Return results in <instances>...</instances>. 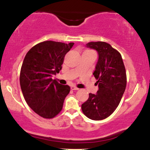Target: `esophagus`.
Wrapping results in <instances>:
<instances>
[{
    "mask_svg": "<svg viewBox=\"0 0 150 150\" xmlns=\"http://www.w3.org/2000/svg\"><path fill=\"white\" fill-rule=\"evenodd\" d=\"M70 89H71V90H78V88L77 87H75V86H71L70 87Z\"/></svg>",
    "mask_w": 150,
    "mask_h": 150,
    "instance_id": "esophagus-1",
    "label": "esophagus"
}]
</instances>
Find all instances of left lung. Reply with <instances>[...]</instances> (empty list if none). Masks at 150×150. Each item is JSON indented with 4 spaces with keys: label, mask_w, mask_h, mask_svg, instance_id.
<instances>
[{
    "label": "left lung",
    "mask_w": 150,
    "mask_h": 150,
    "mask_svg": "<svg viewBox=\"0 0 150 150\" xmlns=\"http://www.w3.org/2000/svg\"><path fill=\"white\" fill-rule=\"evenodd\" d=\"M86 47L97 51L98 61L93 75L99 89L89 93L82 104V112L87 118L99 120L107 118L119 104L126 87V73L121 55L108 43L89 42Z\"/></svg>",
    "instance_id": "1"
}]
</instances>
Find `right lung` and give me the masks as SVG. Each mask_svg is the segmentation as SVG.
Masks as SVG:
<instances>
[{"mask_svg":"<svg viewBox=\"0 0 150 150\" xmlns=\"http://www.w3.org/2000/svg\"><path fill=\"white\" fill-rule=\"evenodd\" d=\"M74 43L46 41L37 44L26 54L20 70V87L26 102L44 118L60 113L70 87L58 83L52 77L59 73L64 57Z\"/></svg>","mask_w":150,"mask_h":150,"instance_id":"obj_1","label":"right lung"}]
</instances>
